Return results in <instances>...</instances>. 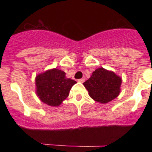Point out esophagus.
Instances as JSON below:
<instances>
[{
	"label": "esophagus",
	"instance_id": "obj_1",
	"mask_svg": "<svg viewBox=\"0 0 152 152\" xmlns=\"http://www.w3.org/2000/svg\"><path fill=\"white\" fill-rule=\"evenodd\" d=\"M84 80H85V78H80V79H78V80H77V81H78V82H80V83H83Z\"/></svg>",
	"mask_w": 152,
	"mask_h": 152
}]
</instances>
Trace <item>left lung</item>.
<instances>
[{"mask_svg": "<svg viewBox=\"0 0 152 152\" xmlns=\"http://www.w3.org/2000/svg\"><path fill=\"white\" fill-rule=\"evenodd\" d=\"M122 78L113 72L100 68L95 70L83 84L93 100L107 103L119 96Z\"/></svg>", "mask_w": 152, "mask_h": 152, "instance_id": "1", "label": "left lung"}]
</instances>
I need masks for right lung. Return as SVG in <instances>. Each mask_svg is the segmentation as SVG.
Wrapping results in <instances>:
<instances>
[{"instance_id":"1","label":"right lung","mask_w":152,"mask_h":152,"mask_svg":"<svg viewBox=\"0 0 152 152\" xmlns=\"http://www.w3.org/2000/svg\"><path fill=\"white\" fill-rule=\"evenodd\" d=\"M76 81L65 77V72L57 68L48 70L36 77V94L42 102L58 107L68 96Z\"/></svg>"}]
</instances>
